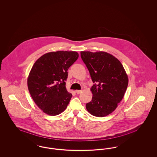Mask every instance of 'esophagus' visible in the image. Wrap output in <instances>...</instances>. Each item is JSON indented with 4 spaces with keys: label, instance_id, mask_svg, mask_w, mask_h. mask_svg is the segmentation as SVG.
I'll return each mask as SVG.
<instances>
[{
    "label": "esophagus",
    "instance_id": "34e87169",
    "mask_svg": "<svg viewBox=\"0 0 157 157\" xmlns=\"http://www.w3.org/2000/svg\"><path fill=\"white\" fill-rule=\"evenodd\" d=\"M75 92H76V93L77 94H79L81 93L82 90H76Z\"/></svg>",
    "mask_w": 157,
    "mask_h": 157
}]
</instances>
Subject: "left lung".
<instances>
[{"label":"left lung","instance_id":"obj_1","mask_svg":"<svg viewBox=\"0 0 157 157\" xmlns=\"http://www.w3.org/2000/svg\"><path fill=\"white\" fill-rule=\"evenodd\" d=\"M81 56L95 83L90 88L92 101L86 108L94 116H107L115 111L125 95L128 84L125 70L119 60L106 52L81 51Z\"/></svg>","mask_w":157,"mask_h":157}]
</instances>
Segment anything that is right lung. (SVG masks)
Returning a JSON list of instances; mask_svg holds the SVG:
<instances>
[{"label": "right lung", "mask_w": 157, "mask_h": 157, "mask_svg": "<svg viewBox=\"0 0 157 157\" xmlns=\"http://www.w3.org/2000/svg\"><path fill=\"white\" fill-rule=\"evenodd\" d=\"M79 57L75 51L46 53L35 62L28 77L30 95L43 112L55 116L63 112L72 98L66 89L67 71Z\"/></svg>", "instance_id": "add662e5"}]
</instances>
